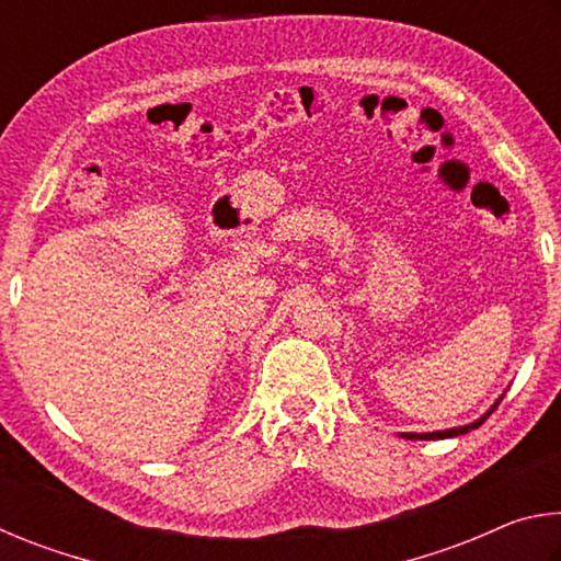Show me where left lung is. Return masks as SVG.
<instances>
[{"label":"left lung","instance_id":"obj_1","mask_svg":"<svg viewBox=\"0 0 561 561\" xmlns=\"http://www.w3.org/2000/svg\"><path fill=\"white\" fill-rule=\"evenodd\" d=\"M500 401H502V396L497 398L495 403L490 405V411L485 415H480L478 421H472L468 425H458V428H448V431H433V433H401V438H408V440H443V438H455V435H465V433H470V431L478 428V425L485 423L488 415L500 405Z\"/></svg>","mask_w":561,"mask_h":561}]
</instances>
